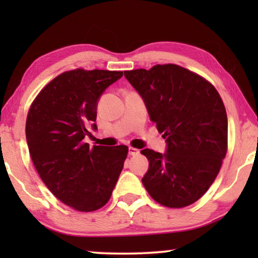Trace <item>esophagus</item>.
Returning <instances> with one entry per match:
<instances>
[{
    "mask_svg": "<svg viewBox=\"0 0 258 258\" xmlns=\"http://www.w3.org/2000/svg\"><path fill=\"white\" fill-rule=\"evenodd\" d=\"M128 154L130 156H138L139 150L136 147H128Z\"/></svg>",
    "mask_w": 258,
    "mask_h": 258,
    "instance_id": "1",
    "label": "esophagus"
}]
</instances>
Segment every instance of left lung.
<instances>
[{"label": "left lung", "instance_id": "obj_1", "mask_svg": "<svg viewBox=\"0 0 258 258\" xmlns=\"http://www.w3.org/2000/svg\"><path fill=\"white\" fill-rule=\"evenodd\" d=\"M145 101L151 121L166 139V153L142 150V179L157 203L180 209L209 190L228 151V116L215 86L174 63L123 72Z\"/></svg>", "mask_w": 258, "mask_h": 258}]
</instances>
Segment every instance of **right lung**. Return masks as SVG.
I'll use <instances>...</instances> for the list:
<instances>
[{"instance_id": "obj_1", "label": "right lung", "mask_w": 258, "mask_h": 258, "mask_svg": "<svg viewBox=\"0 0 258 258\" xmlns=\"http://www.w3.org/2000/svg\"><path fill=\"white\" fill-rule=\"evenodd\" d=\"M121 77L116 71L63 72L30 105L26 137L34 166L51 194L77 211L104 207L121 173L128 147H89L84 140L97 120L99 97Z\"/></svg>"}]
</instances>
